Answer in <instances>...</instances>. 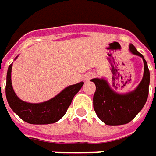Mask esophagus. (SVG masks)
Returning <instances> with one entry per match:
<instances>
[{
	"mask_svg": "<svg viewBox=\"0 0 156 156\" xmlns=\"http://www.w3.org/2000/svg\"><path fill=\"white\" fill-rule=\"evenodd\" d=\"M94 75L93 73H89V74H87V75L85 76V80H86V81H88V80L92 79V78L94 77Z\"/></svg>",
	"mask_w": 156,
	"mask_h": 156,
	"instance_id": "1",
	"label": "esophagus"
}]
</instances>
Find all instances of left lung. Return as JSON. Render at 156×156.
Masks as SVG:
<instances>
[{"mask_svg": "<svg viewBox=\"0 0 156 156\" xmlns=\"http://www.w3.org/2000/svg\"><path fill=\"white\" fill-rule=\"evenodd\" d=\"M129 50L135 55L141 56L144 63L142 80L134 91L118 94L104 79L91 80L96 87L93 98L94 109L100 120L107 125L116 126L129 123L138 115L147 101L150 80L147 62L134 45H129Z\"/></svg>", "mask_w": 156, "mask_h": 156, "instance_id": "1", "label": "left lung"}]
</instances>
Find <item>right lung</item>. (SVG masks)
I'll use <instances>...</instances> for the list:
<instances>
[{
    "label": "right lung",
    "mask_w": 156,
    "mask_h": 156,
    "mask_svg": "<svg viewBox=\"0 0 156 156\" xmlns=\"http://www.w3.org/2000/svg\"><path fill=\"white\" fill-rule=\"evenodd\" d=\"M12 64L9 65L7 73L6 97L12 110L21 120L30 124H50L58 122L66 114L74 96L84 84L81 81L69 86L56 96L44 102L28 103L21 101L13 89L11 82Z\"/></svg>",
    "instance_id": "right-lung-1"
}]
</instances>
